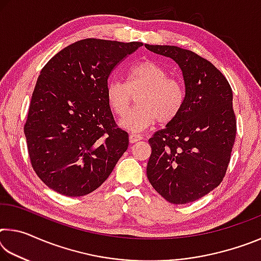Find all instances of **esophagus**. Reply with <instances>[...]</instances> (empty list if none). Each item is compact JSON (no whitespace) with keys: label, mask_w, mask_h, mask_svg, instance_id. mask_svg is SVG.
Listing matches in <instances>:
<instances>
[{"label":"esophagus","mask_w":261,"mask_h":261,"mask_svg":"<svg viewBox=\"0 0 261 261\" xmlns=\"http://www.w3.org/2000/svg\"><path fill=\"white\" fill-rule=\"evenodd\" d=\"M141 139H143V137H141L140 135L131 134V135L129 136V140H130V143H131V144L137 143V141H139V140H141Z\"/></svg>","instance_id":"34e87169"}]
</instances>
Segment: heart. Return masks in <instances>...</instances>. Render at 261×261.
I'll list each match as a JSON object with an SVG mask.
<instances>
[{"label": "heart", "mask_w": 261, "mask_h": 261, "mask_svg": "<svg viewBox=\"0 0 261 261\" xmlns=\"http://www.w3.org/2000/svg\"><path fill=\"white\" fill-rule=\"evenodd\" d=\"M138 93V106L120 121L121 126L130 131H143L156 121L167 124L177 117L184 105L183 86L153 61L134 65L127 71V84L110 79L106 87L110 107L120 116L127 112L134 94Z\"/></svg>", "instance_id": "obj_1"}]
</instances>
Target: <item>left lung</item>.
<instances>
[{
    "label": "left lung",
    "mask_w": 261,
    "mask_h": 261,
    "mask_svg": "<svg viewBox=\"0 0 261 261\" xmlns=\"http://www.w3.org/2000/svg\"><path fill=\"white\" fill-rule=\"evenodd\" d=\"M145 47L175 61L185 86L177 117L148 140L152 153L147 178L171 204H188L210 193L226 175L236 137L232 91L226 77L193 51L176 46Z\"/></svg>",
    "instance_id": "obj_1"
}]
</instances>
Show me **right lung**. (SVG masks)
Segmentation results:
<instances>
[{"instance_id": "1", "label": "right lung", "mask_w": 261, "mask_h": 261, "mask_svg": "<svg viewBox=\"0 0 261 261\" xmlns=\"http://www.w3.org/2000/svg\"><path fill=\"white\" fill-rule=\"evenodd\" d=\"M143 42L84 39L42 68L24 132L31 163L48 188L68 197L93 192L129 146L106 94L108 78Z\"/></svg>"}]
</instances>
